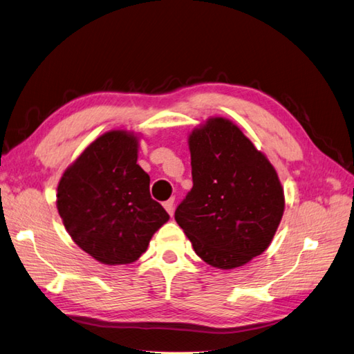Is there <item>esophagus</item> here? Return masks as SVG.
<instances>
[{
  "label": "esophagus",
  "mask_w": 354,
  "mask_h": 354,
  "mask_svg": "<svg viewBox=\"0 0 354 354\" xmlns=\"http://www.w3.org/2000/svg\"><path fill=\"white\" fill-rule=\"evenodd\" d=\"M164 207L168 212V214L173 216L174 214V198H171V199L167 201V203H164Z\"/></svg>",
  "instance_id": "obj_1"
}]
</instances>
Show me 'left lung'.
Masks as SVG:
<instances>
[{"instance_id":"left-lung-1","label":"left lung","mask_w":354,"mask_h":354,"mask_svg":"<svg viewBox=\"0 0 354 354\" xmlns=\"http://www.w3.org/2000/svg\"><path fill=\"white\" fill-rule=\"evenodd\" d=\"M194 186L176 222L195 253L214 268L234 270L262 254L284 213V192L262 151L234 122L212 118L189 136Z\"/></svg>"}]
</instances>
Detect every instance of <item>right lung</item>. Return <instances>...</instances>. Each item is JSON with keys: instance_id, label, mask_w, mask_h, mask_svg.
Returning <instances> with one entry per match:
<instances>
[{"instance_id": "right-lung-1", "label": "right lung", "mask_w": 354, "mask_h": 354, "mask_svg": "<svg viewBox=\"0 0 354 354\" xmlns=\"http://www.w3.org/2000/svg\"><path fill=\"white\" fill-rule=\"evenodd\" d=\"M138 136L102 133L64 171L56 207L66 232L104 265L136 262L168 213L150 196V177L138 164Z\"/></svg>"}]
</instances>
